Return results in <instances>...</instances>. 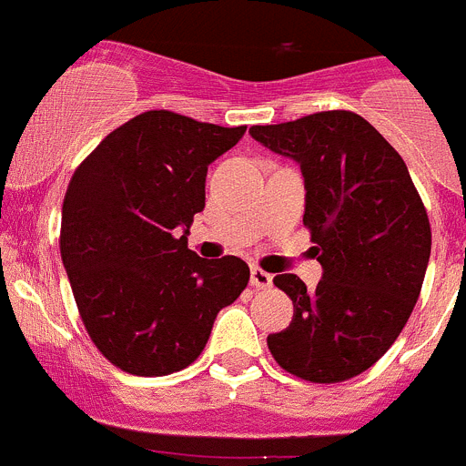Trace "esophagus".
<instances>
[{
	"label": "esophagus",
	"mask_w": 466,
	"mask_h": 466,
	"mask_svg": "<svg viewBox=\"0 0 466 466\" xmlns=\"http://www.w3.org/2000/svg\"><path fill=\"white\" fill-rule=\"evenodd\" d=\"M249 282H252L254 289H268V287H273V275L266 273V270L258 268V266H252Z\"/></svg>",
	"instance_id": "34e87169"
}]
</instances>
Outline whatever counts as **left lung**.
<instances>
[{
    "instance_id": "left-lung-1",
    "label": "left lung",
    "mask_w": 466,
    "mask_h": 466,
    "mask_svg": "<svg viewBox=\"0 0 466 466\" xmlns=\"http://www.w3.org/2000/svg\"><path fill=\"white\" fill-rule=\"evenodd\" d=\"M249 133L300 166L303 224L324 268L315 289L294 273L275 275L294 319L270 333V355L300 380H350L392 348L422 289L431 252L422 198L397 149L355 111H317Z\"/></svg>"
}]
</instances>
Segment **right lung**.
I'll return each mask as SVG.
<instances>
[{"instance_id": "obj_1", "label": "right lung", "mask_w": 466, "mask_h": 466, "mask_svg": "<svg viewBox=\"0 0 466 466\" xmlns=\"http://www.w3.org/2000/svg\"><path fill=\"white\" fill-rule=\"evenodd\" d=\"M245 130L144 111L74 170L60 254L90 340L121 371L154 378L187 369L217 312L245 291L242 258L208 261L187 245L193 214L205 208L209 163Z\"/></svg>"}]
</instances>
